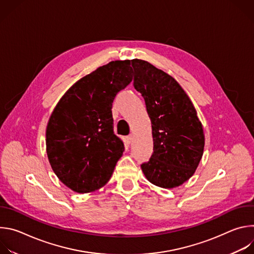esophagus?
Here are the masks:
<instances>
[{"label": "esophagus", "instance_id": "esophagus-1", "mask_svg": "<svg viewBox=\"0 0 254 254\" xmlns=\"http://www.w3.org/2000/svg\"><path fill=\"white\" fill-rule=\"evenodd\" d=\"M132 139H133V136H132V134H129V135H127V138H126L127 142L128 144H130V143L132 142Z\"/></svg>", "mask_w": 254, "mask_h": 254}]
</instances>
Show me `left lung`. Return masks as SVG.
I'll list each match as a JSON object with an SVG mask.
<instances>
[{
  "label": "left lung",
  "mask_w": 254,
  "mask_h": 254,
  "mask_svg": "<svg viewBox=\"0 0 254 254\" xmlns=\"http://www.w3.org/2000/svg\"><path fill=\"white\" fill-rule=\"evenodd\" d=\"M133 86L141 93L152 123L154 152L140 165L149 182L172 189L195 173L205 136L195 107L181 85L148 61L132 59Z\"/></svg>",
  "instance_id": "8db88e82"
}]
</instances>
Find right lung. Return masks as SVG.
<instances>
[{
  "label": "right lung",
  "instance_id": "1",
  "mask_svg": "<svg viewBox=\"0 0 254 254\" xmlns=\"http://www.w3.org/2000/svg\"><path fill=\"white\" fill-rule=\"evenodd\" d=\"M132 80L130 60L98 67L60 98L48 121L46 152L61 182L76 193H90L110 181L125 151L114 133L116 95Z\"/></svg>",
  "mask_w": 254,
  "mask_h": 254
}]
</instances>
